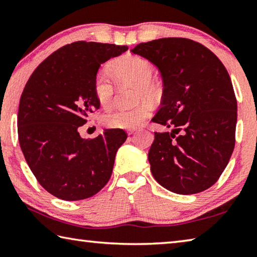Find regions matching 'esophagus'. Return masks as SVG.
Segmentation results:
<instances>
[{"label": "esophagus", "instance_id": "esophagus-1", "mask_svg": "<svg viewBox=\"0 0 257 257\" xmlns=\"http://www.w3.org/2000/svg\"><path fill=\"white\" fill-rule=\"evenodd\" d=\"M136 133H137V130H135V129L128 130V135H134V134H136Z\"/></svg>", "mask_w": 257, "mask_h": 257}]
</instances>
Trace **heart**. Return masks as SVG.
<instances>
[{
    "label": "heart",
    "mask_w": 257,
    "mask_h": 257,
    "mask_svg": "<svg viewBox=\"0 0 257 257\" xmlns=\"http://www.w3.org/2000/svg\"><path fill=\"white\" fill-rule=\"evenodd\" d=\"M108 69L118 84L135 86V98L137 102H143L132 108H115L108 111L103 115V124L111 129L139 127L151 114V103L160 102L163 96L162 86L152 77L154 71L153 64L142 56L128 53L113 60ZM94 94L101 106L107 107L112 103L114 87L103 73L95 76Z\"/></svg>",
    "instance_id": "obj_1"
}]
</instances>
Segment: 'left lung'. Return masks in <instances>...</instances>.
<instances>
[{
    "instance_id": "left-lung-1",
    "label": "left lung",
    "mask_w": 257,
    "mask_h": 257,
    "mask_svg": "<svg viewBox=\"0 0 257 257\" xmlns=\"http://www.w3.org/2000/svg\"><path fill=\"white\" fill-rule=\"evenodd\" d=\"M132 52L159 69L163 96L152 121L172 127L155 133L149 152L152 175L176 194L210 188L234 147L237 101L227 69L205 46L187 38L141 43Z\"/></svg>"
}]
</instances>
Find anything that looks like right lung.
Masks as SVG:
<instances>
[{
	"mask_svg": "<svg viewBox=\"0 0 257 257\" xmlns=\"http://www.w3.org/2000/svg\"><path fill=\"white\" fill-rule=\"evenodd\" d=\"M128 46L75 42L43 61L26 84L18 111V137L30 170L44 189L63 201L97 194L112 175L122 129L82 138L78 129L98 110L94 79L107 60Z\"/></svg>",
	"mask_w": 257,
	"mask_h": 257,
	"instance_id": "right-lung-1",
	"label": "right lung"
}]
</instances>
